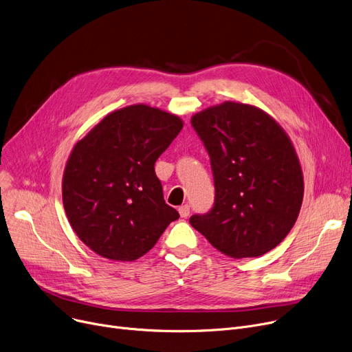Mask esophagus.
<instances>
[{
  "instance_id": "34e87169",
  "label": "esophagus",
  "mask_w": 352,
  "mask_h": 352,
  "mask_svg": "<svg viewBox=\"0 0 352 352\" xmlns=\"http://www.w3.org/2000/svg\"><path fill=\"white\" fill-rule=\"evenodd\" d=\"M178 212H179V215H181L182 218H187V217L190 215V206H188V204L181 206V207L178 208Z\"/></svg>"
}]
</instances>
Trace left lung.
<instances>
[{"label": "left lung", "mask_w": 352, "mask_h": 352, "mask_svg": "<svg viewBox=\"0 0 352 352\" xmlns=\"http://www.w3.org/2000/svg\"><path fill=\"white\" fill-rule=\"evenodd\" d=\"M191 125L210 155L215 199L190 224L232 258L271 251L294 227L304 197L287 133L263 109L231 101L192 116Z\"/></svg>", "instance_id": "8db88e82"}]
</instances>
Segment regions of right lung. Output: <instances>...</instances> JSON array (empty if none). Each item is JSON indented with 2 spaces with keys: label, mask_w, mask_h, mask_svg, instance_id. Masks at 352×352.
I'll return each instance as SVG.
<instances>
[{
  "label": "right lung",
  "mask_w": 352,
  "mask_h": 352,
  "mask_svg": "<svg viewBox=\"0 0 352 352\" xmlns=\"http://www.w3.org/2000/svg\"><path fill=\"white\" fill-rule=\"evenodd\" d=\"M182 125L162 109L129 105L104 117L72 148L63 202L87 247L108 260L134 261L179 218L165 204L154 165Z\"/></svg>",
  "instance_id": "obj_1"
}]
</instances>
